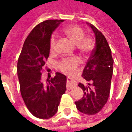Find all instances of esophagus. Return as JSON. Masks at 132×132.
<instances>
[{"label": "esophagus", "mask_w": 132, "mask_h": 132, "mask_svg": "<svg viewBox=\"0 0 132 132\" xmlns=\"http://www.w3.org/2000/svg\"><path fill=\"white\" fill-rule=\"evenodd\" d=\"M76 86V83L75 82V80L71 79V78H67V84H66L67 89L71 90Z\"/></svg>", "instance_id": "1"}]
</instances>
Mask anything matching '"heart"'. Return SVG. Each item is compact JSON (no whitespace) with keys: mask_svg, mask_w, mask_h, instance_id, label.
Wrapping results in <instances>:
<instances>
[{"mask_svg":"<svg viewBox=\"0 0 132 132\" xmlns=\"http://www.w3.org/2000/svg\"><path fill=\"white\" fill-rule=\"evenodd\" d=\"M63 32L77 46L78 49L82 53H88L93 48V41L91 38L84 37L85 33L82 28L77 26H69L63 30ZM56 41V37L55 35H53L49 44L50 49L52 51L55 48ZM78 64L79 60L77 58H64L59 62L60 69L66 73H71L74 71Z\"/></svg>","mask_w":132,"mask_h":132,"instance_id":"1","label":"heart"}]
</instances>
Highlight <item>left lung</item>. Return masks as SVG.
Instances as JSON below:
<instances>
[{"mask_svg":"<svg viewBox=\"0 0 132 132\" xmlns=\"http://www.w3.org/2000/svg\"><path fill=\"white\" fill-rule=\"evenodd\" d=\"M87 24L94 32L95 46L83 69L82 76L92 83L85 86L79 83L78 86L83 89L84 95L75 103L80 112L95 114L103 108L110 95L114 61L105 36L94 25Z\"/></svg>","mask_w":132,"mask_h":132,"instance_id":"8db88e82","label":"left lung"}]
</instances>
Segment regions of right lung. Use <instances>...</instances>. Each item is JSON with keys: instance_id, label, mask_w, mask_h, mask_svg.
Instances as JSON below:
<instances>
[{"instance_id": "obj_1", "label": "right lung", "mask_w": 132, "mask_h": 132, "mask_svg": "<svg viewBox=\"0 0 132 132\" xmlns=\"http://www.w3.org/2000/svg\"><path fill=\"white\" fill-rule=\"evenodd\" d=\"M63 20H49L33 29L22 49L18 61L20 93L27 109L40 119H49L57 112L62 95L66 90V77L56 72L54 77L44 83L42 71L50 53L53 32Z\"/></svg>"}]
</instances>
